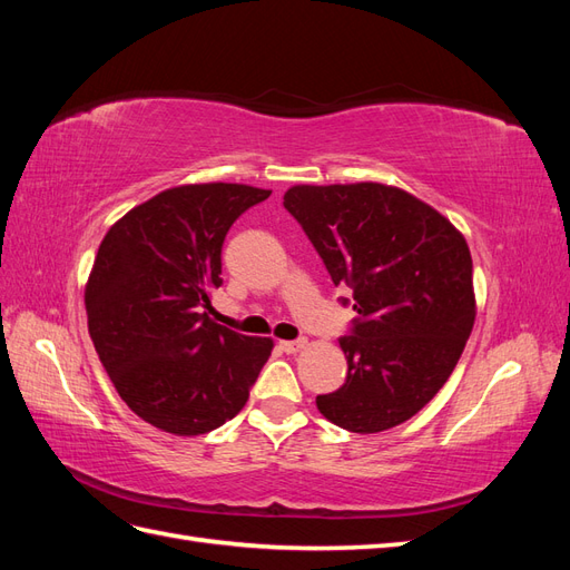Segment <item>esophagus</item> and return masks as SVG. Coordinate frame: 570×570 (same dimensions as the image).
Instances as JSON below:
<instances>
[{
	"mask_svg": "<svg viewBox=\"0 0 570 570\" xmlns=\"http://www.w3.org/2000/svg\"><path fill=\"white\" fill-rule=\"evenodd\" d=\"M306 347V340H283L281 342V350L287 354H297Z\"/></svg>",
	"mask_w": 570,
	"mask_h": 570,
	"instance_id": "obj_1",
	"label": "esophagus"
}]
</instances>
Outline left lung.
Listing matches in <instances>:
<instances>
[{"mask_svg":"<svg viewBox=\"0 0 570 570\" xmlns=\"http://www.w3.org/2000/svg\"><path fill=\"white\" fill-rule=\"evenodd\" d=\"M335 285L352 287L347 381L323 416L371 435L409 421L450 381L475 323L471 249L459 228L383 183L292 185L283 197Z\"/></svg>","mask_w":570,"mask_h":570,"instance_id":"obj_1","label":"left lung"}]
</instances>
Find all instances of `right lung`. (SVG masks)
<instances>
[{
  "mask_svg": "<svg viewBox=\"0 0 570 570\" xmlns=\"http://www.w3.org/2000/svg\"><path fill=\"white\" fill-rule=\"evenodd\" d=\"M271 189L239 183L168 187L105 235L85 283L90 337L120 400L164 433L204 435L237 416L273 352L209 318L220 247Z\"/></svg>",
  "mask_w": 570,
  "mask_h": 570,
  "instance_id": "obj_1",
  "label": "right lung"
}]
</instances>
